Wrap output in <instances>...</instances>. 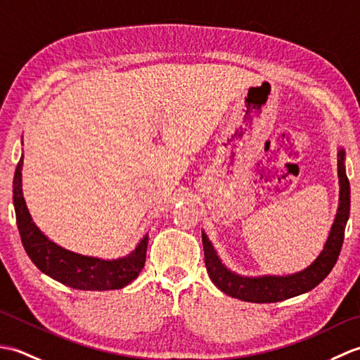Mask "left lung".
I'll return each mask as SVG.
<instances>
[{
  "instance_id": "8db88e82",
  "label": "left lung",
  "mask_w": 360,
  "mask_h": 360,
  "mask_svg": "<svg viewBox=\"0 0 360 360\" xmlns=\"http://www.w3.org/2000/svg\"><path fill=\"white\" fill-rule=\"evenodd\" d=\"M339 205L323 249L314 262L304 269L288 275H241L224 264L223 258L213 248L207 233L202 231L205 267L210 280L218 289L233 298L252 303H275L309 292L325 280L338 262L349 218V181L345 172V150L338 147Z\"/></svg>"
}]
</instances>
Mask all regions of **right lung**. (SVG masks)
Segmentation results:
<instances>
[{
  "label": "right lung",
  "mask_w": 360,
  "mask_h": 360,
  "mask_svg": "<svg viewBox=\"0 0 360 360\" xmlns=\"http://www.w3.org/2000/svg\"><path fill=\"white\" fill-rule=\"evenodd\" d=\"M22 155L13 176V207L22 246L43 274L63 285L83 290L122 289L137 278L145 264L148 232L129 254L117 258H98L68 250L51 241L30 217L22 196Z\"/></svg>",
  "instance_id": "1"
}]
</instances>
